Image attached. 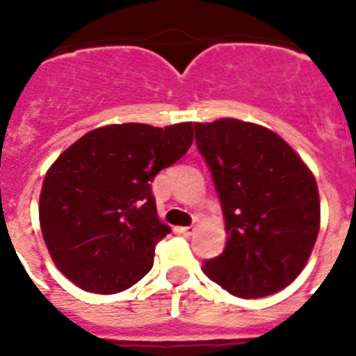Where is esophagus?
<instances>
[{"mask_svg":"<svg viewBox=\"0 0 356 356\" xmlns=\"http://www.w3.org/2000/svg\"><path fill=\"white\" fill-rule=\"evenodd\" d=\"M195 231V225H188V227H181V233L184 234V236H190V234L194 233Z\"/></svg>","mask_w":356,"mask_h":356,"instance_id":"34e87169","label":"esophagus"}]
</instances>
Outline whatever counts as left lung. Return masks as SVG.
I'll list each match as a JSON object with an SVG mask.
<instances>
[{"label":"left lung","mask_w":356,"mask_h":356,"mask_svg":"<svg viewBox=\"0 0 356 356\" xmlns=\"http://www.w3.org/2000/svg\"><path fill=\"white\" fill-rule=\"evenodd\" d=\"M194 129L229 234L223 253L205 260L203 270L243 299L286 288L307 264L320 231L314 175L270 129L233 118Z\"/></svg>","instance_id":"obj_1"}]
</instances>
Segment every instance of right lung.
<instances>
[{
  "instance_id": "right-lung-1",
  "label": "right lung",
  "mask_w": 356,
  "mask_h": 356,
  "mask_svg": "<svg viewBox=\"0 0 356 356\" xmlns=\"http://www.w3.org/2000/svg\"><path fill=\"white\" fill-rule=\"evenodd\" d=\"M194 142V125L122 123L94 129L47 170L40 227L57 268L86 292L118 293L151 270L168 233L151 183Z\"/></svg>"
}]
</instances>
